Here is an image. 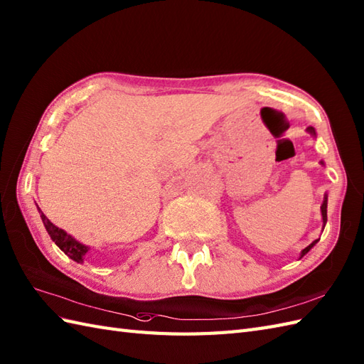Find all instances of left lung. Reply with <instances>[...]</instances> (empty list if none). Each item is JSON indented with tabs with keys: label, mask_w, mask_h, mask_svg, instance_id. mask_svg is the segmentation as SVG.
I'll return each mask as SVG.
<instances>
[{
	"label": "left lung",
	"mask_w": 364,
	"mask_h": 364,
	"mask_svg": "<svg viewBox=\"0 0 364 364\" xmlns=\"http://www.w3.org/2000/svg\"><path fill=\"white\" fill-rule=\"evenodd\" d=\"M307 131L310 132V134L315 136V129H314L312 127H309ZM321 215H323V223H324V225H326V220H327V198H324V202H323V205H321ZM316 242H318V239H316V241H314L312 244H310V245H307L306 249H304L303 252H301V256H304L310 249H312V247H314Z\"/></svg>",
	"instance_id": "left-lung-1"
}]
</instances>
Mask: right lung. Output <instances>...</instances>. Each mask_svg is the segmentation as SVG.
I'll return each instance as SVG.
<instances>
[{"mask_svg":"<svg viewBox=\"0 0 364 364\" xmlns=\"http://www.w3.org/2000/svg\"><path fill=\"white\" fill-rule=\"evenodd\" d=\"M40 215H41L44 227H46L49 236L52 237V241H54L60 247V249L69 256L70 259H74L75 262H82L83 261V256L86 255V252L90 250V249H87L86 245L75 241V239L70 236V235H68L65 230H61L57 225L52 224L50 220L43 215V211H40Z\"/></svg>","mask_w":364,"mask_h":364,"instance_id":"add662e5","label":"right lung"}]
</instances>
